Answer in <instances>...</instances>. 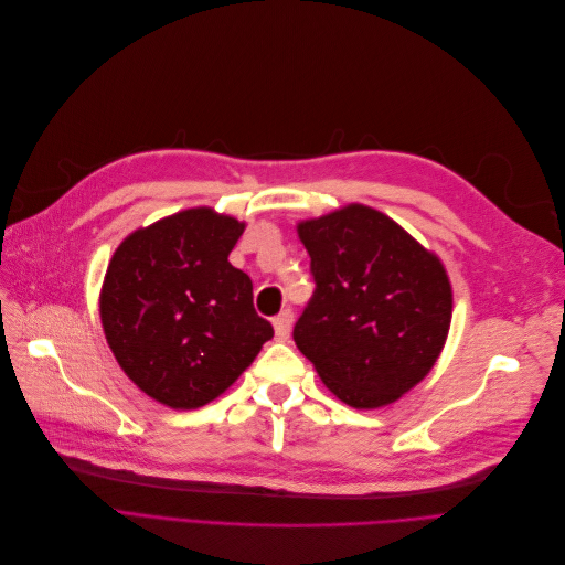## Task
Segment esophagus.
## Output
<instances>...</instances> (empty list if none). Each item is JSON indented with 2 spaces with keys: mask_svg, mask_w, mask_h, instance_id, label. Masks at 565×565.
Here are the masks:
<instances>
[{
  "mask_svg": "<svg viewBox=\"0 0 565 565\" xmlns=\"http://www.w3.org/2000/svg\"><path fill=\"white\" fill-rule=\"evenodd\" d=\"M292 320H295V316L289 309L280 311L276 318H273V330H276V339L282 341V339L289 337V330H292Z\"/></svg>",
  "mask_w": 565,
  "mask_h": 565,
  "instance_id": "34e87169",
  "label": "esophagus"
}]
</instances>
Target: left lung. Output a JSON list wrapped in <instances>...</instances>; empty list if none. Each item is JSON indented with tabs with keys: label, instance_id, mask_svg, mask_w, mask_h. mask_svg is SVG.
<instances>
[{
	"label": "left lung",
	"instance_id": "8db88e82",
	"mask_svg": "<svg viewBox=\"0 0 565 565\" xmlns=\"http://www.w3.org/2000/svg\"><path fill=\"white\" fill-rule=\"evenodd\" d=\"M313 295L299 351L351 407H382L426 377L446 344L452 289L434 254L363 204L299 224Z\"/></svg>",
	"mask_w": 565,
	"mask_h": 565
}]
</instances>
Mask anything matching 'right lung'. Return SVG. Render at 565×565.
<instances>
[{
	"mask_svg": "<svg viewBox=\"0 0 565 565\" xmlns=\"http://www.w3.org/2000/svg\"><path fill=\"white\" fill-rule=\"evenodd\" d=\"M245 224L188 210L131 233L100 292V320L129 380L174 409L224 393L273 337L228 254Z\"/></svg>",
	"mask_w": 565,
	"mask_h": 565,
	"instance_id": "right-lung-1",
	"label": "right lung"
}]
</instances>
